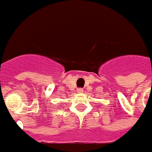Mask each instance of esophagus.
Listing matches in <instances>:
<instances>
[{"label":"esophagus","instance_id":"34e87169","mask_svg":"<svg viewBox=\"0 0 152 152\" xmlns=\"http://www.w3.org/2000/svg\"><path fill=\"white\" fill-rule=\"evenodd\" d=\"M77 93H79V94H81V93H83V91H84V90L83 89H82V88H78V89H77Z\"/></svg>","mask_w":152,"mask_h":152}]
</instances>
